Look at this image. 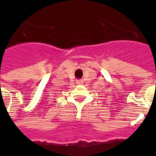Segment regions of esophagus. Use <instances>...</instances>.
Listing matches in <instances>:
<instances>
[{"label":"esophagus","instance_id":"obj_1","mask_svg":"<svg viewBox=\"0 0 156 156\" xmlns=\"http://www.w3.org/2000/svg\"><path fill=\"white\" fill-rule=\"evenodd\" d=\"M83 83V80H77L76 81V84L77 85H82Z\"/></svg>","mask_w":156,"mask_h":156}]
</instances>
